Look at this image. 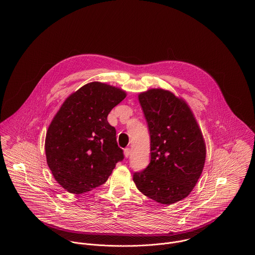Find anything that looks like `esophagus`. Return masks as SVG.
Returning a JSON list of instances; mask_svg holds the SVG:
<instances>
[{
	"label": "esophagus",
	"mask_w": 255,
	"mask_h": 255,
	"mask_svg": "<svg viewBox=\"0 0 255 255\" xmlns=\"http://www.w3.org/2000/svg\"><path fill=\"white\" fill-rule=\"evenodd\" d=\"M130 153H131L130 148H125V149H124V155H125L126 158H128V157L130 156Z\"/></svg>",
	"instance_id": "34e87169"
}]
</instances>
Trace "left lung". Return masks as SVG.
I'll list each match as a JSON object with an SVG mask.
<instances>
[{"mask_svg": "<svg viewBox=\"0 0 255 255\" xmlns=\"http://www.w3.org/2000/svg\"><path fill=\"white\" fill-rule=\"evenodd\" d=\"M138 98L150 132L151 159L133 180L144 195L170 205L195 187L205 163V141L182 98L161 88L142 92Z\"/></svg>", "mask_w": 255, "mask_h": 255, "instance_id": "8db88e82", "label": "left lung"}]
</instances>
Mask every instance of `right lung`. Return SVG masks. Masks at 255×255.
I'll use <instances>...</instances> for the list:
<instances>
[{
  "mask_svg": "<svg viewBox=\"0 0 255 255\" xmlns=\"http://www.w3.org/2000/svg\"><path fill=\"white\" fill-rule=\"evenodd\" d=\"M126 95L121 88L91 82L72 93L54 116L45 140L47 164L68 192L82 194L102 185L123 160L107 116Z\"/></svg>",
  "mask_w": 255,
  "mask_h": 255,
  "instance_id": "right-lung-1",
  "label": "right lung"
}]
</instances>
